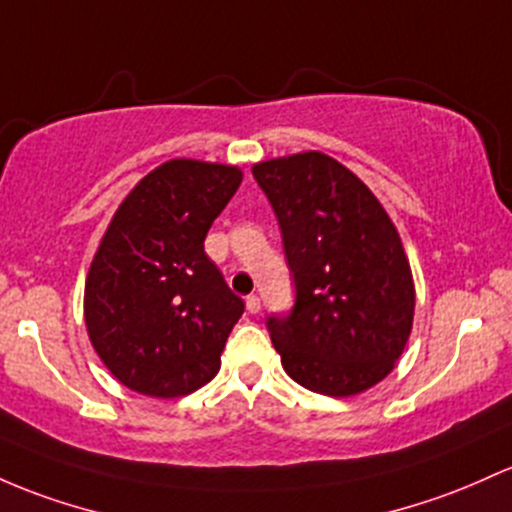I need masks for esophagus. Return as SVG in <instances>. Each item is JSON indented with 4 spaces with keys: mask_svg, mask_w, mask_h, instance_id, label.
I'll return each instance as SVG.
<instances>
[{
    "mask_svg": "<svg viewBox=\"0 0 512 512\" xmlns=\"http://www.w3.org/2000/svg\"><path fill=\"white\" fill-rule=\"evenodd\" d=\"M245 306H247V311H250V313H257V311H260V308H262L260 296L250 294V296H247V299H245Z\"/></svg>",
    "mask_w": 512,
    "mask_h": 512,
    "instance_id": "1",
    "label": "esophagus"
}]
</instances>
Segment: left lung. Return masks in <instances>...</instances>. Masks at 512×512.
Returning a JSON list of instances; mask_svg holds the SVG:
<instances>
[{"label":"left lung","mask_w":512,"mask_h":512,"mask_svg":"<svg viewBox=\"0 0 512 512\" xmlns=\"http://www.w3.org/2000/svg\"><path fill=\"white\" fill-rule=\"evenodd\" d=\"M282 228L296 299L267 318L294 381L355 396L391 372L413 328L415 289L398 230L367 184L333 157L299 153L252 167Z\"/></svg>","instance_id":"left-lung-1"}]
</instances>
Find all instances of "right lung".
Wrapping results in <instances>:
<instances>
[{
    "label": "right lung",
    "instance_id": "1",
    "mask_svg": "<svg viewBox=\"0 0 512 512\" xmlns=\"http://www.w3.org/2000/svg\"><path fill=\"white\" fill-rule=\"evenodd\" d=\"M240 182L233 165L170 160L111 218L84 284V320L101 362L131 391L187 396L221 369L245 303L204 240Z\"/></svg>",
    "mask_w": 512,
    "mask_h": 512
}]
</instances>
